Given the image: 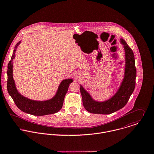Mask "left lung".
I'll list each match as a JSON object with an SVG mask.
<instances>
[{
	"label": "left lung",
	"instance_id": "8db88e82",
	"mask_svg": "<svg viewBox=\"0 0 154 154\" xmlns=\"http://www.w3.org/2000/svg\"><path fill=\"white\" fill-rule=\"evenodd\" d=\"M121 43L123 45L125 50L126 69L124 80L116 94L106 102H97L91 99L82 85L80 86L83 106L85 110L91 113L108 115L116 112L126 104L134 92L137 77L134 54L131 48L122 39Z\"/></svg>",
	"mask_w": 154,
	"mask_h": 154
}]
</instances>
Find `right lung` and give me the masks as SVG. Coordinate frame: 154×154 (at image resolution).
Here are the masks:
<instances>
[{"label":"right lung","mask_w":154,"mask_h":154,"mask_svg":"<svg viewBox=\"0 0 154 154\" xmlns=\"http://www.w3.org/2000/svg\"><path fill=\"white\" fill-rule=\"evenodd\" d=\"M20 42L15 47L11 60L8 65L7 88L17 107L22 112L35 116H44L58 112L63 107L65 96L68 91L69 85L72 82L71 79L63 80L59 86L56 95L51 100L38 102L28 99L20 94L16 88L12 75V61L15 57L16 48Z\"/></svg>","instance_id":"add662e5"}]
</instances>
